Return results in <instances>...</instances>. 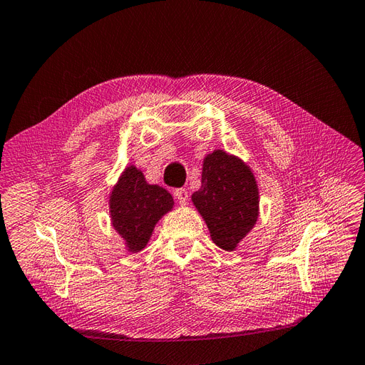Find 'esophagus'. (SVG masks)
<instances>
[{"instance_id": "34e87169", "label": "esophagus", "mask_w": 365, "mask_h": 365, "mask_svg": "<svg viewBox=\"0 0 365 365\" xmlns=\"http://www.w3.org/2000/svg\"><path fill=\"white\" fill-rule=\"evenodd\" d=\"M174 195H175V199H177V200H179V203L182 205V207H185V205H186V203H188V191H186L185 188H180V190H175Z\"/></svg>"}]
</instances>
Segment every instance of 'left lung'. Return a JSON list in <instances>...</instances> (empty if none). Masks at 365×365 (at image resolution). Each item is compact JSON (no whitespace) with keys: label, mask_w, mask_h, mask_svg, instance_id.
I'll list each match as a JSON object with an SVG mask.
<instances>
[{"label":"left lung","mask_w":365,"mask_h":365,"mask_svg":"<svg viewBox=\"0 0 365 365\" xmlns=\"http://www.w3.org/2000/svg\"><path fill=\"white\" fill-rule=\"evenodd\" d=\"M205 220L211 240L235 251L259 219V186L250 165L223 149L207 154L202 165V186L191 195Z\"/></svg>","instance_id":"8db88e82"}]
</instances>
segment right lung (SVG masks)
<instances>
[{"label": "right lung", "mask_w": 365, "mask_h": 365, "mask_svg": "<svg viewBox=\"0 0 365 365\" xmlns=\"http://www.w3.org/2000/svg\"><path fill=\"white\" fill-rule=\"evenodd\" d=\"M108 205L112 228L134 255L146 248L158 220L173 211L174 199L162 186L148 183L143 171L130 163L110 188Z\"/></svg>", "instance_id": "1"}]
</instances>
